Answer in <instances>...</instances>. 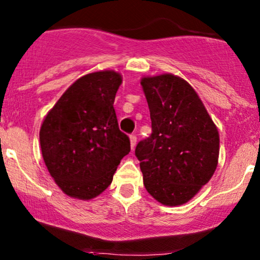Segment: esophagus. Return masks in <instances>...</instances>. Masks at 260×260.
<instances>
[{
	"label": "esophagus",
	"mask_w": 260,
	"mask_h": 260,
	"mask_svg": "<svg viewBox=\"0 0 260 260\" xmlns=\"http://www.w3.org/2000/svg\"><path fill=\"white\" fill-rule=\"evenodd\" d=\"M129 140H131V147H132V149H134V147H136V144H137V136H136V134H131Z\"/></svg>",
	"instance_id": "34e87169"
}]
</instances>
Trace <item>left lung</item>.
<instances>
[{
  "instance_id": "obj_1",
  "label": "left lung",
  "mask_w": 260,
  "mask_h": 260,
  "mask_svg": "<svg viewBox=\"0 0 260 260\" xmlns=\"http://www.w3.org/2000/svg\"><path fill=\"white\" fill-rule=\"evenodd\" d=\"M140 84L151 118V134L136 147L144 186L161 204H184L215 172L219 132L184 79L161 74Z\"/></svg>"
}]
</instances>
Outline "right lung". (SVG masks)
Here are the masks:
<instances>
[{"instance_id": "right-lung-1", "label": "right lung", "mask_w": 260, "mask_h": 260, "mask_svg": "<svg viewBox=\"0 0 260 260\" xmlns=\"http://www.w3.org/2000/svg\"><path fill=\"white\" fill-rule=\"evenodd\" d=\"M121 83L113 71L86 74L64 91L41 124L45 165L67 196L85 201L99 196L131 151L113 109Z\"/></svg>"}]
</instances>
